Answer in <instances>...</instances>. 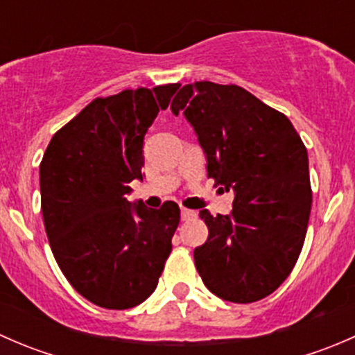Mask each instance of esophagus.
Returning <instances> with one entry per match:
<instances>
[{
    "mask_svg": "<svg viewBox=\"0 0 355 355\" xmlns=\"http://www.w3.org/2000/svg\"><path fill=\"white\" fill-rule=\"evenodd\" d=\"M180 216H182V220H184V221H189V220H194V218L198 216V214H196V211L187 209V207H182V209H180Z\"/></svg>",
    "mask_w": 355,
    "mask_h": 355,
    "instance_id": "obj_1",
    "label": "esophagus"
}]
</instances>
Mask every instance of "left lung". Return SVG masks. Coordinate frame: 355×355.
<instances>
[{
  "label": "left lung",
  "instance_id": "obj_1",
  "mask_svg": "<svg viewBox=\"0 0 355 355\" xmlns=\"http://www.w3.org/2000/svg\"><path fill=\"white\" fill-rule=\"evenodd\" d=\"M207 157V178L234 191L230 216L200 211L207 241L194 261L223 300L249 304L280 287L302 250L313 204L307 149L284 113L241 85L200 80L171 101Z\"/></svg>",
  "mask_w": 355,
  "mask_h": 355
}]
</instances>
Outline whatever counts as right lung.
Segmentation results:
<instances>
[{"mask_svg": "<svg viewBox=\"0 0 355 355\" xmlns=\"http://www.w3.org/2000/svg\"><path fill=\"white\" fill-rule=\"evenodd\" d=\"M180 84L96 98L63 125L39 166L41 209L53 256L70 285L105 309H128L156 290L180 209L125 196L142 180L144 135Z\"/></svg>", "mask_w": 355, "mask_h": 355, "instance_id": "add662e5", "label": "right lung"}]
</instances>
